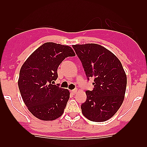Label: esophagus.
Instances as JSON below:
<instances>
[{"label":"esophagus","mask_w":147,"mask_h":147,"mask_svg":"<svg viewBox=\"0 0 147 147\" xmlns=\"http://www.w3.org/2000/svg\"><path fill=\"white\" fill-rule=\"evenodd\" d=\"M77 91H78V90H77V89H75V90H71V93H72V94H75V93L77 92Z\"/></svg>","instance_id":"1"}]
</instances>
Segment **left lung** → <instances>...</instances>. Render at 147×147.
I'll use <instances>...</instances> for the list:
<instances>
[{
	"label": "left lung",
	"instance_id": "obj_1",
	"mask_svg": "<svg viewBox=\"0 0 147 147\" xmlns=\"http://www.w3.org/2000/svg\"><path fill=\"white\" fill-rule=\"evenodd\" d=\"M82 63L86 76L94 80V89L87 90L81 109L92 121H105L115 115L124 99L127 75L119 59L97 44L72 45Z\"/></svg>",
	"mask_w": 147,
	"mask_h": 147
}]
</instances>
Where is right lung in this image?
<instances>
[{
	"mask_svg": "<svg viewBox=\"0 0 147 147\" xmlns=\"http://www.w3.org/2000/svg\"><path fill=\"white\" fill-rule=\"evenodd\" d=\"M75 56L69 46L45 42L35 50L22 65L18 87L23 102L35 117L51 121L64 112L69 98L67 89L53 84L57 68L65 57Z\"/></svg>",
	"mask_w": 147,
	"mask_h": 147,
	"instance_id": "1",
	"label": "right lung"
}]
</instances>
